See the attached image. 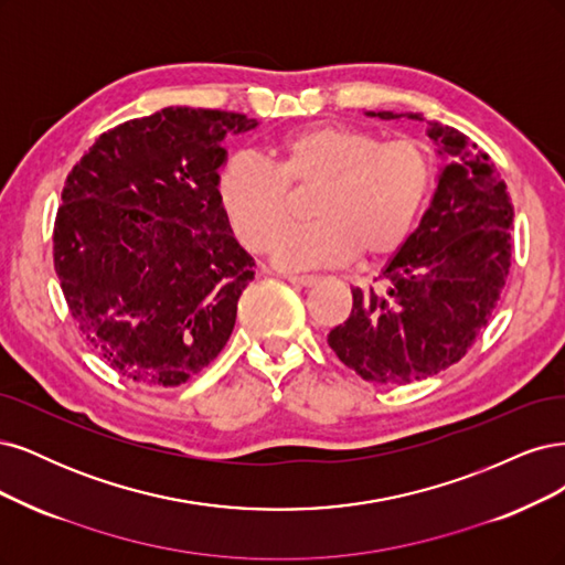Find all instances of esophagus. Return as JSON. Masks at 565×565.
<instances>
[{
    "label": "esophagus",
    "instance_id": "1",
    "mask_svg": "<svg viewBox=\"0 0 565 565\" xmlns=\"http://www.w3.org/2000/svg\"><path fill=\"white\" fill-rule=\"evenodd\" d=\"M286 279L296 286H315L319 284L317 275H286Z\"/></svg>",
    "mask_w": 565,
    "mask_h": 565
}]
</instances>
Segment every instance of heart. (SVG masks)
<instances>
[{"instance_id":"1","label":"heart","mask_w":565,"mask_h":565,"mask_svg":"<svg viewBox=\"0 0 565 565\" xmlns=\"http://www.w3.org/2000/svg\"><path fill=\"white\" fill-rule=\"evenodd\" d=\"M429 183L431 163L415 140L380 142L369 131L323 124L279 138L269 167L250 157L230 159L215 180V196L246 246L269 244L271 263L302 269L396 250L417 221ZM286 184L320 185L310 210L317 224L278 228Z\"/></svg>"}]
</instances>
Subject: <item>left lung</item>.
<instances>
[{"label":"left lung","mask_w":565,"mask_h":565,"mask_svg":"<svg viewBox=\"0 0 565 565\" xmlns=\"http://www.w3.org/2000/svg\"><path fill=\"white\" fill-rule=\"evenodd\" d=\"M411 119L417 113H363ZM441 167L420 225L371 286H352V312L329 333L344 366L380 385H406L460 361L498 307L512 260L514 206L493 161L452 126L427 121Z\"/></svg>","instance_id":"1"}]
</instances>
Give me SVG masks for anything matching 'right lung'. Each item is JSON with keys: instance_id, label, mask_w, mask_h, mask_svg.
<instances>
[{"instance_id": "right-lung-1", "label": "right lung", "mask_w": 565, "mask_h": 565, "mask_svg": "<svg viewBox=\"0 0 565 565\" xmlns=\"http://www.w3.org/2000/svg\"><path fill=\"white\" fill-rule=\"evenodd\" d=\"M246 115L163 107L96 138L65 180L53 265L79 331L148 390L178 387L227 344L253 258L215 196Z\"/></svg>"}]
</instances>
